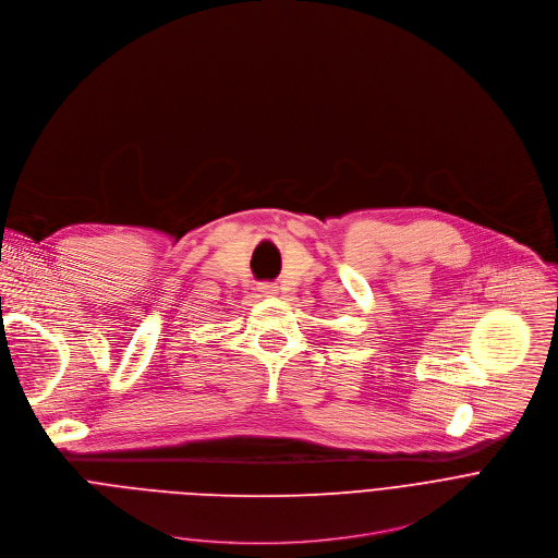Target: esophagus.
I'll return each mask as SVG.
<instances>
[{
    "mask_svg": "<svg viewBox=\"0 0 558 558\" xmlns=\"http://www.w3.org/2000/svg\"><path fill=\"white\" fill-rule=\"evenodd\" d=\"M259 292H262V294H275V290H272V286H268V283H264V286H259Z\"/></svg>",
    "mask_w": 558,
    "mask_h": 558,
    "instance_id": "34e87169",
    "label": "esophagus"
}]
</instances>
